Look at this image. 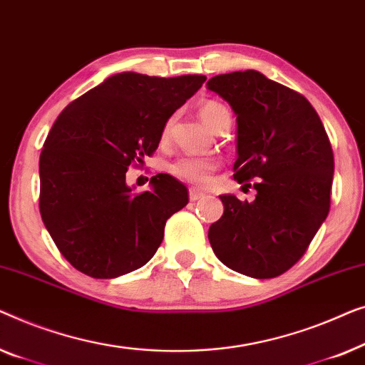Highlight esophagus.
Wrapping results in <instances>:
<instances>
[{
  "label": "esophagus",
  "mask_w": 365,
  "mask_h": 365,
  "mask_svg": "<svg viewBox=\"0 0 365 365\" xmlns=\"http://www.w3.org/2000/svg\"><path fill=\"white\" fill-rule=\"evenodd\" d=\"M205 197H207V193L202 192V190L190 188V200H192V202H197V200H202Z\"/></svg>",
  "instance_id": "esophagus-1"
}]
</instances>
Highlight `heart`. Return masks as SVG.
I'll list each match as a JSON object with an SVG mask.
<instances>
[{"label": "heart", "mask_w": 365, "mask_h": 365, "mask_svg": "<svg viewBox=\"0 0 365 365\" xmlns=\"http://www.w3.org/2000/svg\"><path fill=\"white\" fill-rule=\"evenodd\" d=\"M223 109H227V107L220 104V102L208 101L200 107V117H202L205 124L212 127L215 117H217L218 112ZM168 130H170V124H167L165 129H163V137H167ZM215 168H217V162L212 160V158L187 155V157H180L178 160L173 162L170 170L173 175L182 178L185 182L203 185L210 182Z\"/></svg>", "instance_id": "1"}]
</instances>
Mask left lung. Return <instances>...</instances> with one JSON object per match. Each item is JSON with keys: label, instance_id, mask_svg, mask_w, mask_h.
Listing matches in <instances>:
<instances>
[{"label": "left lung", "instance_id": "left-lung-1", "mask_svg": "<svg viewBox=\"0 0 365 365\" xmlns=\"http://www.w3.org/2000/svg\"><path fill=\"white\" fill-rule=\"evenodd\" d=\"M207 89L236 115L235 178L256 198L220 195L225 212L208 230L213 253L250 278H276L297 263L329 213L334 155L304 96L258 71L220 74ZM251 185V183H245Z\"/></svg>", "mask_w": 365, "mask_h": 365}]
</instances>
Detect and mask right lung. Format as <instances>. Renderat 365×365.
Returning a JSON list of instances; mask_svg holds the SVG:
<instances>
[{
  "label": "right lung",
  "instance_id": "1",
  "mask_svg": "<svg viewBox=\"0 0 365 365\" xmlns=\"http://www.w3.org/2000/svg\"><path fill=\"white\" fill-rule=\"evenodd\" d=\"M207 81L120 73L71 102L39 157V212L61 255L91 278L112 279L148 263L167 220L188 203L168 173L133 195L132 163L157 150L163 127Z\"/></svg>",
  "mask_w": 365,
  "mask_h": 365
}]
</instances>
